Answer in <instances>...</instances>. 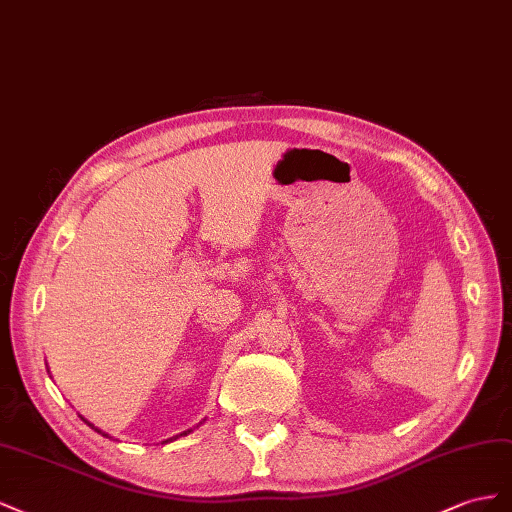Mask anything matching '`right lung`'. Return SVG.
Listing matches in <instances>:
<instances>
[{
	"mask_svg": "<svg viewBox=\"0 0 512 512\" xmlns=\"http://www.w3.org/2000/svg\"><path fill=\"white\" fill-rule=\"evenodd\" d=\"M85 422H87V420H85ZM87 425H90V422H87ZM90 427H92V429H94V431H98V433H100V435H105V437H109V435H107V433H102V431H100V429H96V427H94V425H90ZM184 435H186V433H184Z\"/></svg>",
	"mask_w": 512,
	"mask_h": 512,
	"instance_id": "1",
	"label": "right lung"
}]
</instances>
